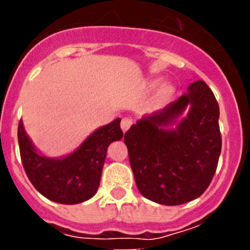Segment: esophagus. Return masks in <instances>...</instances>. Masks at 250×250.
Here are the masks:
<instances>
[{"label":"esophagus","mask_w":250,"mask_h":250,"mask_svg":"<svg viewBox=\"0 0 250 250\" xmlns=\"http://www.w3.org/2000/svg\"><path fill=\"white\" fill-rule=\"evenodd\" d=\"M132 123H133L132 118H129V117L122 118V121H121V128H122L123 132L125 133L127 132V130L130 128V125H132Z\"/></svg>","instance_id":"obj_1"}]
</instances>
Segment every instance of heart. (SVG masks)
Segmentation results:
<instances>
[{"label":"heart","instance_id":"1","mask_svg":"<svg viewBox=\"0 0 250 250\" xmlns=\"http://www.w3.org/2000/svg\"><path fill=\"white\" fill-rule=\"evenodd\" d=\"M158 84H160V80L156 78V80H151L150 82L147 83V87L150 88V89H153V88L157 87ZM174 94H175V87H174L172 83H163V84L158 88L157 94H156V104H157L158 106H163V105L168 104V103L172 100Z\"/></svg>","mask_w":250,"mask_h":250}]
</instances>
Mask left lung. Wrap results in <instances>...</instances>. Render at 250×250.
I'll return each instance as SVG.
<instances>
[{"label": "left lung", "instance_id": "left-lung-1", "mask_svg": "<svg viewBox=\"0 0 250 250\" xmlns=\"http://www.w3.org/2000/svg\"><path fill=\"white\" fill-rule=\"evenodd\" d=\"M219 105L203 81L125 134L141 195L163 206L196 200L210 184L221 152Z\"/></svg>", "mask_w": 250, "mask_h": 250}]
</instances>
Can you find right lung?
<instances>
[{
    "label": "right lung",
    "instance_id": "1",
    "mask_svg": "<svg viewBox=\"0 0 250 250\" xmlns=\"http://www.w3.org/2000/svg\"><path fill=\"white\" fill-rule=\"evenodd\" d=\"M121 118L90 133L69 155L49 157L40 152L26 134L24 123L18 125L20 157L27 178L42 196L62 204H77L97 193L107 147L121 140Z\"/></svg>",
    "mask_w": 250,
    "mask_h": 250
}]
</instances>
